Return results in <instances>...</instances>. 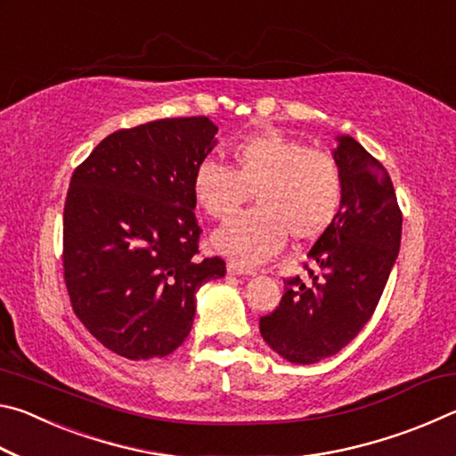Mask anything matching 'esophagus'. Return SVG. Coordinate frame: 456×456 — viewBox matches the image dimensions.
<instances>
[{"label": "esophagus", "instance_id": "1", "mask_svg": "<svg viewBox=\"0 0 456 456\" xmlns=\"http://www.w3.org/2000/svg\"><path fill=\"white\" fill-rule=\"evenodd\" d=\"M227 272H229L231 275H253V273H256V269L243 265L241 261H229V264H227Z\"/></svg>", "mask_w": 456, "mask_h": 456}]
</instances>
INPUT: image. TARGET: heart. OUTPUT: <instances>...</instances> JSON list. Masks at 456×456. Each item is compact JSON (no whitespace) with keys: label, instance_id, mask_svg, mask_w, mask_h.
Listing matches in <instances>:
<instances>
[{"label":"heart","instance_id":"heart-1","mask_svg":"<svg viewBox=\"0 0 456 456\" xmlns=\"http://www.w3.org/2000/svg\"><path fill=\"white\" fill-rule=\"evenodd\" d=\"M253 191L257 207L229 219L213 235L221 253L241 264H264L285 239L314 241L342 203V173L330 152L265 130L231 149V167L203 159L192 173V195L213 219H225Z\"/></svg>","mask_w":456,"mask_h":456}]
</instances>
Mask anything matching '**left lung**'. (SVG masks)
Wrapping results in <instances>:
<instances>
[{
	"mask_svg": "<svg viewBox=\"0 0 456 456\" xmlns=\"http://www.w3.org/2000/svg\"><path fill=\"white\" fill-rule=\"evenodd\" d=\"M342 203L307 253L312 281L285 280L280 305L259 320L269 348L293 364H315L348 346L372 318L395 267L403 213L390 175L352 136H338Z\"/></svg>",
	"mask_w": 456,
	"mask_h": 456,
	"instance_id": "left-lung-1",
	"label": "left lung"
}]
</instances>
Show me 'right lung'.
<instances>
[{"instance_id":"obj_1","label":"right lung","mask_w":456,"mask_h":456,"mask_svg":"<svg viewBox=\"0 0 456 456\" xmlns=\"http://www.w3.org/2000/svg\"><path fill=\"white\" fill-rule=\"evenodd\" d=\"M207 117L117 130L76 168L64 205V280L76 315L128 360L189 336L199 288L225 261L199 257L195 167L217 144Z\"/></svg>"}]
</instances>
